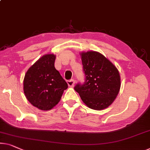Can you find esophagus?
<instances>
[{
    "label": "esophagus",
    "mask_w": 150,
    "mask_h": 150,
    "mask_svg": "<svg viewBox=\"0 0 150 150\" xmlns=\"http://www.w3.org/2000/svg\"><path fill=\"white\" fill-rule=\"evenodd\" d=\"M67 84H68V86H69V87H73L74 86V85H75V81L73 79H71V80H68L67 81Z\"/></svg>",
    "instance_id": "esophagus-1"
}]
</instances>
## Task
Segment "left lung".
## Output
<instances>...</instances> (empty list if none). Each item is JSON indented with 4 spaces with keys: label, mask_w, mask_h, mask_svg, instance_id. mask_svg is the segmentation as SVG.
<instances>
[{
    "label": "left lung",
    "mask_w": 150,
    "mask_h": 150,
    "mask_svg": "<svg viewBox=\"0 0 150 150\" xmlns=\"http://www.w3.org/2000/svg\"><path fill=\"white\" fill-rule=\"evenodd\" d=\"M81 57L86 80L76 85L75 90L89 108L98 110L108 108L120 90L118 69L98 52H81Z\"/></svg>",
    "instance_id": "left-lung-1"
}]
</instances>
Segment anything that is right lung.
I'll return each instance as SVG.
<instances>
[{
    "instance_id": "add662e5",
    "label": "right lung",
    "mask_w": 150,
    "mask_h": 150,
    "mask_svg": "<svg viewBox=\"0 0 150 150\" xmlns=\"http://www.w3.org/2000/svg\"><path fill=\"white\" fill-rule=\"evenodd\" d=\"M56 56L44 55L27 71L23 79L25 97L33 106L49 110L59 103L68 85L54 67Z\"/></svg>"
}]
</instances>
